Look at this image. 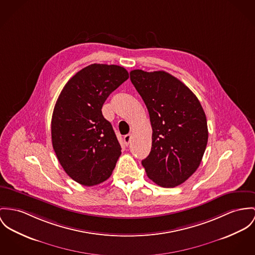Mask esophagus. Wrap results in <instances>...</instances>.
Here are the masks:
<instances>
[{
	"instance_id": "1",
	"label": "esophagus",
	"mask_w": 255,
	"mask_h": 255,
	"mask_svg": "<svg viewBox=\"0 0 255 255\" xmlns=\"http://www.w3.org/2000/svg\"><path fill=\"white\" fill-rule=\"evenodd\" d=\"M131 138H132V136H131L130 134H128V135H126V136H124V137H123L124 143H125L126 145H128V144L130 143V141H131Z\"/></svg>"
}]
</instances>
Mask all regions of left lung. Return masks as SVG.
<instances>
[{
    "instance_id": "obj_1",
    "label": "left lung",
    "mask_w": 255,
    "mask_h": 255,
    "mask_svg": "<svg viewBox=\"0 0 255 255\" xmlns=\"http://www.w3.org/2000/svg\"><path fill=\"white\" fill-rule=\"evenodd\" d=\"M143 100L152 127V145L141 161L147 176L170 188L192 176L208 143L205 112L195 94L179 79L164 72H130Z\"/></svg>"
}]
</instances>
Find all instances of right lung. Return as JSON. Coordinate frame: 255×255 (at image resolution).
<instances>
[{"instance_id": "obj_1", "label": "right lung", "mask_w": 255, "mask_h": 255, "mask_svg": "<svg viewBox=\"0 0 255 255\" xmlns=\"http://www.w3.org/2000/svg\"><path fill=\"white\" fill-rule=\"evenodd\" d=\"M128 78L123 67L92 64L70 79L57 99L51 119L53 149L67 175L82 185L107 180L121 154L102 107Z\"/></svg>"}]
</instances>
